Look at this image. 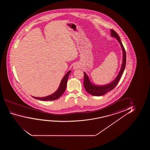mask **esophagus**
<instances>
[{
	"label": "esophagus",
	"mask_w": 150,
	"mask_h": 150,
	"mask_svg": "<svg viewBox=\"0 0 150 150\" xmlns=\"http://www.w3.org/2000/svg\"><path fill=\"white\" fill-rule=\"evenodd\" d=\"M79 68V64H74V66H73V68H74V69H78Z\"/></svg>",
	"instance_id": "esophagus-1"
}]
</instances>
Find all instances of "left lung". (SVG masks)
Instances as JSON below:
<instances>
[{
  "label": "left lung",
  "instance_id": "left-lung-1",
  "mask_svg": "<svg viewBox=\"0 0 150 150\" xmlns=\"http://www.w3.org/2000/svg\"><path fill=\"white\" fill-rule=\"evenodd\" d=\"M111 35L112 37H115L117 39L119 43L120 44L121 48L122 49L123 62L121 66V69L119 72V74L117 75V77L115 78V80H114L113 82H111V83H109V84H107L105 86H94L92 84L88 79V76H87L86 73L84 72L83 85H84V88L87 92L94 96H102L115 88L119 82V80L121 78V75L125 69V64H126V53H125V47L121 42L119 35H118V34L113 29H111Z\"/></svg>",
  "mask_w": 150,
  "mask_h": 150
}]
</instances>
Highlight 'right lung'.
<instances>
[{
	"instance_id": "obj_1",
	"label": "right lung",
	"mask_w": 150,
	"mask_h": 150,
	"mask_svg": "<svg viewBox=\"0 0 150 150\" xmlns=\"http://www.w3.org/2000/svg\"><path fill=\"white\" fill-rule=\"evenodd\" d=\"M71 72V71H69L67 73V74L64 76V78L62 79L59 86V88H58L57 90L53 94L50 95L49 96H47L44 97H32L34 98L37 99L38 100L42 101L54 100L57 99L59 98L60 97L64 94V93L66 90L68 77Z\"/></svg>"
}]
</instances>
